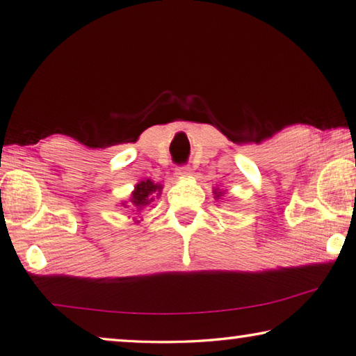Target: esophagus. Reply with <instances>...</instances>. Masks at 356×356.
I'll use <instances>...</instances> for the list:
<instances>
[{"mask_svg": "<svg viewBox=\"0 0 356 356\" xmlns=\"http://www.w3.org/2000/svg\"><path fill=\"white\" fill-rule=\"evenodd\" d=\"M191 174V168L188 165H180L176 168V176L177 177H186Z\"/></svg>", "mask_w": 356, "mask_h": 356, "instance_id": "esophagus-1", "label": "esophagus"}]
</instances>
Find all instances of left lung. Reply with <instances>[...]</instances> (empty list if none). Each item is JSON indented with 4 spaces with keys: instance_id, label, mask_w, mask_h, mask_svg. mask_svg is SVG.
Here are the masks:
<instances>
[{
    "instance_id": "obj_1",
    "label": "left lung",
    "mask_w": 356,
    "mask_h": 356,
    "mask_svg": "<svg viewBox=\"0 0 356 356\" xmlns=\"http://www.w3.org/2000/svg\"><path fill=\"white\" fill-rule=\"evenodd\" d=\"M215 195H216V197H220L221 195H218V193H215Z\"/></svg>"
}]
</instances>
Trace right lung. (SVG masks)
I'll return each instance as SVG.
<instances>
[{"label": "right lung", "mask_w": 356, "mask_h": 356, "mask_svg": "<svg viewBox=\"0 0 356 356\" xmlns=\"http://www.w3.org/2000/svg\"><path fill=\"white\" fill-rule=\"evenodd\" d=\"M161 191V185L154 184L152 180H143V182L138 184L135 186V191L131 193V206H134L136 210H141L143 207H146L147 204L154 201L155 193L160 195Z\"/></svg>", "instance_id": "right-lung-1"}]
</instances>
